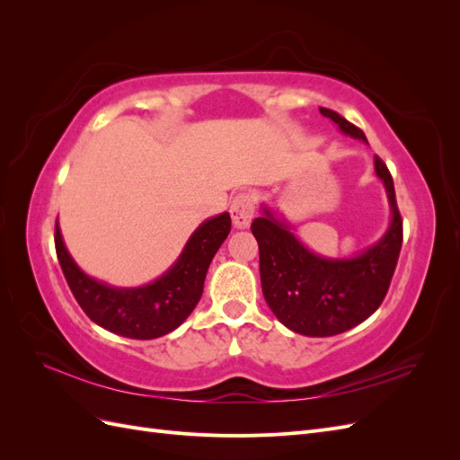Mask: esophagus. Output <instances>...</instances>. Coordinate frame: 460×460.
<instances>
[{"label":"esophagus","mask_w":460,"mask_h":460,"mask_svg":"<svg viewBox=\"0 0 460 460\" xmlns=\"http://www.w3.org/2000/svg\"><path fill=\"white\" fill-rule=\"evenodd\" d=\"M253 213H255V198L252 193H240V196L234 198L230 205V215L235 228L240 230L249 228V225H252L253 220Z\"/></svg>","instance_id":"obj_1"}]
</instances>
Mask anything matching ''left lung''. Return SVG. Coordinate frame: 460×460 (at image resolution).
I'll list each match as a JSON object with an SVG mask.
<instances>
[{"instance_id":"obj_1","label":"left lung","mask_w":460,"mask_h":460,"mask_svg":"<svg viewBox=\"0 0 460 460\" xmlns=\"http://www.w3.org/2000/svg\"><path fill=\"white\" fill-rule=\"evenodd\" d=\"M320 113L336 122L341 134L368 144L365 132L341 115L324 107ZM374 172L384 184L392 218L378 242L351 257L311 252L286 218L261 205L262 215L253 220L252 232L259 243L262 296L291 332L309 338L336 336L363 323L384 301L397 267L402 222L394 178L378 157H374Z\"/></svg>"}]
</instances>
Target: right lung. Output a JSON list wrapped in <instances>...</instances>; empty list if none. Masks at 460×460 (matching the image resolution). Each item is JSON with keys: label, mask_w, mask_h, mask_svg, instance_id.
I'll use <instances>...</instances> for the list:
<instances>
[{"label": "right lung", "mask_w": 460, "mask_h": 460, "mask_svg": "<svg viewBox=\"0 0 460 460\" xmlns=\"http://www.w3.org/2000/svg\"><path fill=\"white\" fill-rule=\"evenodd\" d=\"M230 215L220 213L193 230L172 267L155 280L119 288L82 270L68 253L59 220L55 249L73 296L97 326L130 340H155L176 330L201 299L205 276L218 247L230 234Z\"/></svg>", "instance_id": "obj_1"}]
</instances>
